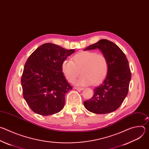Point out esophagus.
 <instances>
[{
    "mask_svg": "<svg viewBox=\"0 0 149 149\" xmlns=\"http://www.w3.org/2000/svg\"><path fill=\"white\" fill-rule=\"evenodd\" d=\"M74 89L77 90H79V91H82L83 90L84 88H80V87H74Z\"/></svg>",
    "mask_w": 149,
    "mask_h": 149,
    "instance_id": "esophagus-1",
    "label": "esophagus"
}]
</instances>
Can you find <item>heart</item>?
Segmentation results:
<instances>
[{
  "instance_id": "b5f03b06",
  "label": "heart",
  "mask_w": 149,
  "mask_h": 149,
  "mask_svg": "<svg viewBox=\"0 0 149 149\" xmlns=\"http://www.w3.org/2000/svg\"><path fill=\"white\" fill-rule=\"evenodd\" d=\"M61 70L69 82H73L79 75H82L75 81L77 86L96 85L107 77L109 71L108 61L101 54L94 51H80L72 57V61L63 60Z\"/></svg>"
}]
</instances>
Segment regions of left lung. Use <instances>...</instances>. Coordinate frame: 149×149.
Returning a JSON list of instances; mask_svg holds the SVG:
<instances>
[{"label": "left lung", "instance_id": "left-lung-1", "mask_svg": "<svg viewBox=\"0 0 149 149\" xmlns=\"http://www.w3.org/2000/svg\"><path fill=\"white\" fill-rule=\"evenodd\" d=\"M98 49L108 61L109 71L105 79L94 90L92 98L84 102V107L95 114H108L116 111L129 91L131 71L125 54L113 42L101 39L84 51Z\"/></svg>", "mask_w": 149, "mask_h": 149}]
</instances>
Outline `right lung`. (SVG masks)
Instances as JSON below:
<instances>
[{
    "instance_id": "1",
    "label": "right lung",
    "mask_w": 149,
    "mask_h": 149,
    "mask_svg": "<svg viewBox=\"0 0 149 149\" xmlns=\"http://www.w3.org/2000/svg\"><path fill=\"white\" fill-rule=\"evenodd\" d=\"M75 52L46 43L28 58L21 78L24 98L30 109L42 116L59 113L65 105V95L72 89L61 70V64Z\"/></svg>"
}]
</instances>
